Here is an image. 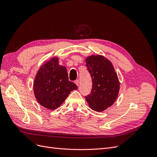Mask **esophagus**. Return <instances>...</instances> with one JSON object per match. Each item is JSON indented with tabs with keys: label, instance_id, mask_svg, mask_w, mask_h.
I'll return each mask as SVG.
<instances>
[{
	"label": "esophagus",
	"instance_id": "esophagus-1",
	"mask_svg": "<svg viewBox=\"0 0 157 157\" xmlns=\"http://www.w3.org/2000/svg\"><path fill=\"white\" fill-rule=\"evenodd\" d=\"M74 83H75V84H76L77 86H79V79H76L75 81H74Z\"/></svg>",
	"mask_w": 157,
	"mask_h": 157
}]
</instances>
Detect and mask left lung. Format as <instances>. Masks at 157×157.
<instances>
[{
	"mask_svg": "<svg viewBox=\"0 0 157 157\" xmlns=\"http://www.w3.org/2000/svg\"><path fill=\"white\" fill-rule=\"evenodd\" d=\"M86 66L91 76V93L85 96L92 109L101 112L112 105L120 90V82L111 62L101 55H92L86 59Z\"/></svg>",
	"mask_w": 157,
	"mask_h": 157,
	"instance_id": "obj_1",
	"label": "left lung"
}]
</instances>
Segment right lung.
Returning <instances> with one entry per match:
<instances>
[{"mask_svg": "<svg viewBox=\"0 0 157 157\" xmlns=\"http://www.w3.org/2000/svg\"><path fill=\"white\" fill-rule=\"evenodd\" d=\"M65 67L59 64L57 57L46 62L39 68L34 83V93L44 108L56 109L65 101L76 84L69 80Z\"/></svg>", "mask_w": 157, "mask_h": 157, "instance_id": "obj_1", "label": "right lung"}]
</instances>
